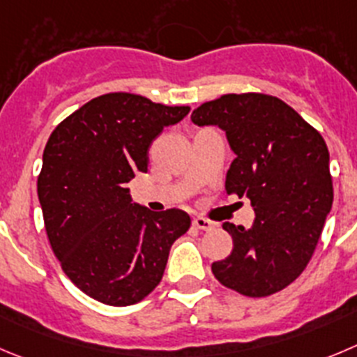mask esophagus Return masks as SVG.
<instances>
[{"mask_svg":"<svg viewBox=\"0 0 357 357\" xmlns=\"http://www.w3.org/2000/svg\"><path fill=\"white\" fill-rule=\"evenodd\" d=\"M192 226L198 227V229H203V231H208V229H212L213 227V222L212 220L205 219V217H195V220H192Z\"/></svg>","mask_w":357,"mask_h":357,"instance_id":"esophagus-1","label":"esophagus"}]
</instances>
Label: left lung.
<instances>
[{"label": "left lung", "instance_id": "left-lung-1", "mask_svg": "<svg viewBox=\"0 0 357 357\" xmlns=\"http://www.w3.org/2000/svg\"><path fill=\"white\" fill-rule=\"evenodd\" d=\"M191 121L226 133L235 152L226 192L247 196L256 212L250 227L222 224L233 250L212 263L213 275L243 296L282 291L307 268L333 205L324 138L282 100L259 93L206 101Z\"/></svg>", "mask_w": 357, "mask_h": 357}]
</instances>
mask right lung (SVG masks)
Listing matches in <instances>:
<instances>
[{
  "label": "right lung",
  "instance_id": "obj_1",
  "mask_svg": "<svg viewBox=\"0 0 357 357\" xmlns=\"http://www.w3.org/2000/svg\"><path fill=\"white\" fill-rule=\"evenodd\" d=\"M189 110L110 93L50 135L38 176L47 236L64 273L87 296L126 307L161 282L169 249L191 217L178 208L151 212L133 203L126 184L147 172L154 138Z\"/></svg>",
  "mask_w": 357,
  "mask_h": 357
}]
</instances>
